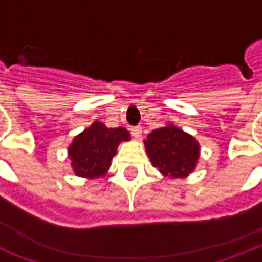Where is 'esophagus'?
I'll use <instances>...</instances> for the list:
<instances>
[{
    "label": "esophagus",
    "instance_id": "34e87169",
    "mask_svg": "<svg viewBox=\"0 0 262 262\" xmlns=\"http://www.w3.org/2000/svg\"><path fill=\"white\" fill-rule=\"evenodd\" d=\"M130 133L133 134V137H136V138H140L141 133H142V128H141L140 125L132 126V128H130Z\"/></svg>",
    "mask_w": 262,
    "mask_h": 262
}]
</instances>
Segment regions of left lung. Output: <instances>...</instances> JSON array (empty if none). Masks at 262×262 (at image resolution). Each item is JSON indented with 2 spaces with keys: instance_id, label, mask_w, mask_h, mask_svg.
<instances>
[{
  "instance_id": "obj_1",
  "label": "left lung",
  "mask_w": 262,
  "mask_h": 262,
  "mask_svg": "<svg viewBox=\"0 0 262 262\" xmlns=\"http://www.w3.org/2000/svg\"><path fill=\"white\" fill-rule=\"evenodd\" d=\"M145 146L152 166L171 178L189 175L200 157L199 142L173 125L152 130L145 140Z\"/></svg>"
}]
</instances>
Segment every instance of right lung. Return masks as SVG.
I'll return each mask as SVG.
<instances>
[{
  "label": "right lung",
  "mask_w": 262,
  "mask_h": 262,
  "mask_svg": "<svg viewBox=\"0 0 262 262\" xmlns=\"http://www.w3.org/2000/svg\"><path fill=\"white\" fill-rule=\"evenodd\" d=\"M128 140L130 133L125 128H107L103 122H94L75 137L69 147L75 175L86 178L104 175L119 143Z\"/></svg>",
  "instance_id": "1"
}]
</instances>
